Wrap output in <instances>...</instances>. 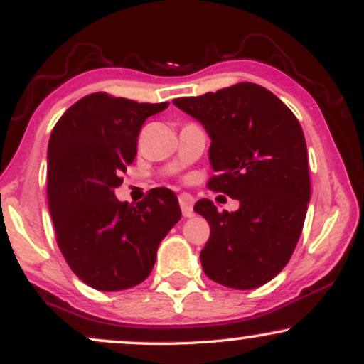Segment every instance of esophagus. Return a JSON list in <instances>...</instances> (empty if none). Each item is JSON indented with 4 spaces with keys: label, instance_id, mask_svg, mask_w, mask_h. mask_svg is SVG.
Segmentation results:
<instances>
[{
    "label": "esophagus",
    "instance_id": "esophagus-1",
    "mask_svg": "<svg viewBox=\"0 0 364 364\" xmlns=\"http://www.w3.org/2000/svg\"><path fill=\"white\" fill-rule=\"evenodd\" d=\"M193 205H195V198L188 193H181L179 195V207H181V212L185 217H191L193 215Z\"/></svg>",
    "mask_w": 364,
    "mask_h": 364
}]
</instances>
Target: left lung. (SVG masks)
<instances>
[{
  "instance_id": "left-lung-1",
  "label": "left lung",
  "mask_w": 364,
  "mask_h": 364,
  "mask_svg": "<svg viewBox=\"0 0 364 364\" xmlns=\"http://www.w3.org/2000/svg\"><path fill=\"white\" fill-rule=\"evenodd\" d=\"M173 104L210 136L208 188L240 200L236 212H219L207 198L195 203L210 225L203 272L232 289L260 287L289 262L310 203L301 124L272 92L248 82Z\"/></svg>"
}]
</instances>
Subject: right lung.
Masks as SVG:
<instances>
[{"label": "right lung", "instance_id": "1", "mask_svg": "<svg viewBox=\"0 0 364 364\" xmlns=\"http://www.w3.org/2000/svg\"><path fill=\"white\" fill-rule=\"evenodd\" d=\"M168 106L97 92L75 102L51 133L48 203L58 246L77 277L97 291L144 282L159 245L181 219L169 188H154L136 205L114 195L136 156L141 124Z\"/></svg>", "mask_w": 364, "mask_h": 364}]
</instances>
